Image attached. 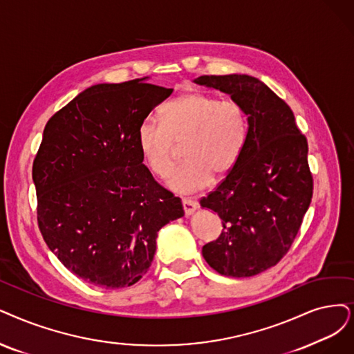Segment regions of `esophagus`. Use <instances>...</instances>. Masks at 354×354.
I'll return each mask as SVG.
<instances>
[{"label":"esophagus","instance_id":"1","mask_svg":"<svg viewBox=\"0 0 354 354\" xmlns=\"http://www.w3.org/2000/svg\"><path fill=\"white\" fill-rule=\"evenodd\" d=\"M181 203H183V209H185L186 216L192 215L193 212L197 209V203L194 201H192V199H183Z\"/></svg>","mask_w":354,"mask_h":354}]
</instances>
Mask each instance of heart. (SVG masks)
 Returning a JSON list of instances; mask_svg holds the SVG:
<instances>
[{
  "label": "heart",
  "mask_w": 354,
  "mask_h": 354,
  "mask_svg": "<svg viewBox=\"0 0 354 354\" xmlns=\"http://www.w3.org/2000/svg\"><path fill=\"white\" fill-rule=\"evenodd\" d=\"M161 122H140L136 140L145 165L160 178L171 173L177 147L180 165L168 180L171 190L190 194L205 189L212 176L222 180L241 158L247 142L245 111L232 100L193 91L176 97L161 110Z\"/></svg>",
  "instance_id": "1"
}]
</instances>
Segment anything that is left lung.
<instances>
[{
	"label": "left lung",
	"instance_id": "obj_1",
	"mask_svg": "<svg viewBox=\"0 0 354 354\" xmlns=\"http://www.w3.org/2000/svg\"><path fill=\"white\" fill-rule=\"evenodd\" d=\"M194 82L230 94L248 123L238 164L201 199L223 226L202 254L222 276H256L285 257L313 199L306 138L290 107L259 78L202 75Z\"/></svg>",
	"mask_w": 354,
	"mask_h": 354
}]
</instances>
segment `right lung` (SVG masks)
Instances as JSON below:
<instances>
[{
  "label": "right lung",
  "mask_w": 354,
  "mask_h": 354,
  "mask_svg": "<svg viewBox=\"0 0 354 354\" xmlns=\"http://www.w3.org/2000/svg\"><path fill=\"white\" fill-rule=\"evenodd\" d=\"M144 80L80 93L49 119L33 161L41 236L69 272L98 288L142 279L158 231L185 215L138 148L140 122L173 93Z\"/></svg>",
  "instance_id": "1"
}]
</instances>
